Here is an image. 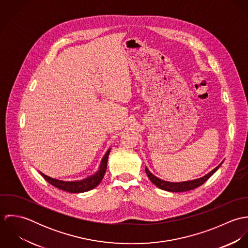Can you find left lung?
Masks as SVG:
<instances>
[{
	"mask_svg": "<svg viewBox=\"0 0 248 248\" xmlns=\"http://www.w3.org/2000/svg\"><path fill=\"white\" fill-rule=\"evenodd\" d=\"M222 164V162L217 165L215 169H213L210 173H208L207 175L203 176L202 177L197 178V179H193V180H187V181H182V182H170V181H166V180H162L158 177L154 176L147 167H145V171L146 174L149 177V179L159 189L168 191V192H186L189 190H193L201 185H202L209 177L212 176L213 174L219 168V166Z\"/></svg>",
	"mask_w": 248,
	"mask_h": 248,
	"instance_id": "8db88e82",
	"label": "left lung"
}]
</instances>
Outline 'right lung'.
<instances>
[{
    "label": "right lung",
    "instance_id": "1",
    "mask_svg": "<svg viewBox=\"0 0 248 248\" xmlns=\"http://www.w3.org/2000/svg\"><path fill=\"white\" fill-rule=\"evenodd\" d=\"M109 152H110V148L107 151L105 155L103 156L101 163L99 165V168L95 172V174L86 177L84 179H81V180L64 181V180L48 177V176L43 174L42 172H40V174L48 183H50L51 185H53L61 190H64V191L70 192V193H84V192H87V191H90V190L95 188L101 182L102 178L104 177V175L106 173L107 163H108V157Z\"/></svg>",
    "mask_w": 248,
    "mask_h": 248
}]
</instances>
